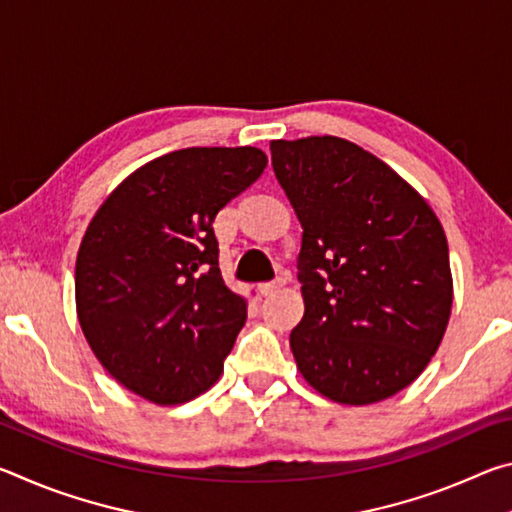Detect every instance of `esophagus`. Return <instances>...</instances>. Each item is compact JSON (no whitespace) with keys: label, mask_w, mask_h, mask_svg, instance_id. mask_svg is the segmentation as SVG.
Wrapping results in <instances>:
<instances>
[{"label":"esophagus","mask_w":512,"mask_h":512,"mask_svg":"<svg viewBox=\"0 0 512 512\" xmlns=\"http://www.w3.org/2000/svg\"><path fill=\"white\" fill-rule=\"evenodd\" d=\"M282 284H284V277H277V280H273V282L259 284V293H262V296H273V293L280 289Z\"/></svg>","instance_id":"1"}]
</instances>
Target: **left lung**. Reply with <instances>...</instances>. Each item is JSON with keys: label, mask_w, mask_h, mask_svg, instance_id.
<instances>
[{"label": "left lung", "mask_w": 512, "mask_h": 512, "mask_svg": "<svg viewBox=\"0 0 512 512\" xmlns=\"http://www.w3.org/2000/svg\"><path fill=\"white\" fill-rule=\"evenodd\" d=\"M302 225L305 316L291 332L300 375L327 400L363 406L427 368L452 314L443 225L402 176L341 137L271 142Z\"/></svg>", "instance_id": "obj_1"}]
</instances>
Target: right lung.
<instances>
[{
	"instance_id": "obj_1",
	"label": "right lung",
	"mask_w": 512,
	"mask_h": 512,
	"mask_svg": "<svg viewBox=\"0 0 512 512\" xmlns=\"http://www.w3.org/2000/svg\"><path fill=\"white\" fill-rule=\"evenodd\" d=\"M255 146H192L133 171L76 255V314L94 357L153 404L216 384L246 300L225 287L214 216L266 169Z\"/></svg>"
}]
</instances>
